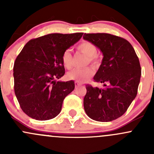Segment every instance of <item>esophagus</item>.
I'll return each instance as SVG.
<instances>
[{
	"instance_id": "obj_1",
	"label": "esophagus",
	"mask_w": 154,
	"mask_h": 154,
	"mask_svg": "<svg viewBox=\"0 0 154 154\" xmlns=\"http://www.w3.org/2000/svg\"><path fill=\"white\" fill-rule=\"evenodd\" d=\"M74 85H75V88H77V87H78V86H80V83H79L78 82H77V81H75L74 82Z\"/></svg>"
}]
</instances>
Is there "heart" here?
<instances>
[{"instance_id":"1","label":"heart","mask_w":154,"mask_h":154,"mask_svg":"<svg viewBox=\"0 0 154 154\" xmlns=\"http://www.w3.org/2000/svg\"><path fill=\"white\" fill-rule=\"evenodd\" d=\"M77 49L79 52L82 53L88 57L86 63L96 66L98 64L99 59L96 55L97 48L94 44L88 41H83L77 46ZM61 61L63 66L66 69H71L73 66V56L70 50H66L63 52L61 57ZM94 74V70L91 67L85 68H77L68 73L67 77L69 80H77V82H84L91 77Z\"/></svg>"}]
</instances>
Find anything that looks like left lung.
Wrapping results in <instances>:
<instances>
[{
  "mask_svg": "<svg viewBox=\"0 0 154 154\" xmlns=\"http://www.w3.org/2000/svg\"><path fill=\"white\" fill-rule=\"evenodd\" d=\"M83 38L100 48L103 61L94 77L103 88L86 84L83 106L87 116L107 122L126 112L138 92L141 70L134 48L125 38L109 33H85Z\"/></svg>",
  "mask_w": 154,
  "mask_h": 154,
  "instance_id": "left-lung-1",
  "label": "left lung"
}]
</instances>
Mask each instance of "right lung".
Masks as SVG:
<instances>
[{
	"mask_svg": "<svg viewBox=\"0 0 154 154\" xmlns=\"http://www.w3.org/2000/svg\"><path fill=\"white\" fill-rule=\"evenodd\" d=\"M83 32L51 33L30 39L15 59L14 90L26 115L38 121L60 114L65 97L74 89V82L56 81L65 74L63 52L77 42Z\"/></svg>",
	"mask_w": 154,
	"mask_h": 154,
	"instance_id": "1",
	"label": "right lung"
}]
</instances>
